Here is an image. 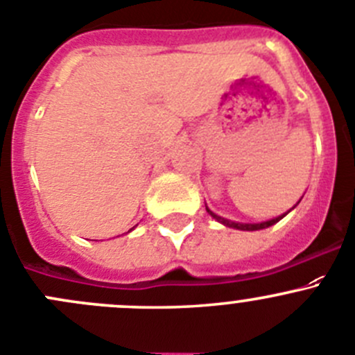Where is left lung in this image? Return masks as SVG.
Returning a JSON list of instances; mask_svg holds the SVG:
<instances>
[{
    "mask_svg": "<svg viewBox=\"0 0 355 355\" xmlns=\"http://www.w3.org/2000/svg\"><path fill=\"white\" fill-rule=\"evenodd\" d=\"M300 202V201H298ZM297 202V205H298ZM295 205V206H297ZM293 206V208H295ZM291 208V209H293ZM206 211L209 213V215L213 216V218L216 220V222H220V223H223V225L225 227H232V229H239V230H260V229H267V227H270V225H274V223H277L279 222L281 218H284V216L288 215V213L290 211H286L284 213V215H281V216H276V218H272V220H267V222H260V223H241V222H232V220H227V218H223V216H218L216 215V213H213L211 209L208 208V206H206Z\"/></svg>",
    "mask_w": 355,
    "mask_h": 355,
    "instance_id": "left-lung-1",
    "label": "left lung"
}]
</instances>
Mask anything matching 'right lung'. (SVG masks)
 Segmentation results:
<instances>
[{
	"mask_svg": "<svg viewBox=\"0 0 355 355\" xmlns=\"http://www.w3.org/2000/svg\"><path fill=\"white\" fill-rule=\"evenodd\" d=\"M130 230H132V229H130ZM130 230H128V232H130Z\"/></svg>",
	"mask_w": 355,
	"mask_h": 355,
	"instance_id": "add662e5",
	"label": "right lung"
}]
</instances>
